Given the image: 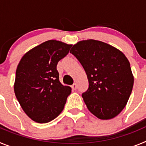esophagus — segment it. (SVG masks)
Here are the masks:
<instances>
[{
    "label": "esophagus",
    "instance_id": "34e87169",
    "mask_svg": "<svg viewBox=\"0 0 146 146\" xmlns=\"http://www.w3.org/2000/svg\"><path fill=\"white\" fill-rule=\"evenodd\" d=\"M72 90H76V89L77 88V84H76V83H74V84L72 86Z\"/></svg>",
    "mask_w": 146,
    "mask_h": 146
}]
</instances>
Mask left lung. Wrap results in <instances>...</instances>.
<instances>
[{
  "mask_svg": "<svg viewBox=\"0 0 146 146\" xmlns=\"http://www.w3.org/2000/svg\"><path fill=\"white\" fill-rule=\"evenodd\" d=\"M70 52L87 74L89 87L82 96L89 111L102 120L117 116L133 88L134 76L127 58L112 45L94 39L80 41Z\"/></svg>",
  "mask_w": 146,
  "mask_h": 146,
  "instance_id": "left-lung-1",
  "label": "left lung"
}]
</instances>
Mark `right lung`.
<instances>
[{"label":"right lung","mask_w":146,"mask_h":146,"mask_svg":"<svg viewBox=\"0 0 146 146\" xmlns=\"http://www.w3.org/2000/svg\"><path fill=\"white\" fill-rule=\"evenodd\" d=\"M72 46L49 40L28 51L18 64L15 96L23 111L35 122H50L64 110L72 88L60 83L56 66Z\"/></svg>","instance_id":"right-lung-1"}]
</instances>
